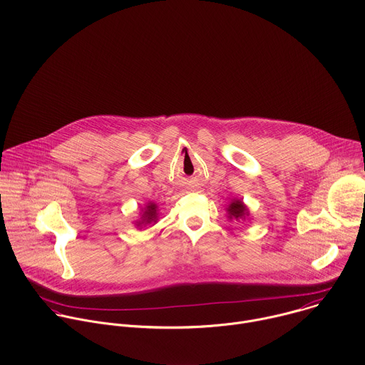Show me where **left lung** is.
Returning <instances> with one entry per match:
<instances>
[{
  "label": "left lung",
  "mask_w": 365,
  "mask_h": 365,
  "mask_svg": "<svg viewBox=\"0 0 365 365\" xmlns=\"http://www.w3.org/2000/svg\"><path fill=\"white\" fill-rule=\"evenodd\" d=\"M226 210H227V217L230 220H245L250 216L248 207L240 199H233L230 205L226 207Z\"/></svg>",
  "instance_id": "left-lung-1"
}]
</instances>
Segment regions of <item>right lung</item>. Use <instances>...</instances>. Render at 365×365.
I'll list each match as a JSON object with an SVG mask.
<instances>
[{
  "label": "right lung",
  "instance_id": "right-lung-1",
  "mask_svg": "<svg viewBox=\"0 0 365 365\" xmlns=\"http://www.w3.org/2000/svg\"><path fill=\"white\" fill-rule=\"evenodd\" d=\"M158 222V205L153 203V202H149L145 207H143V213L140 216V220L136 222L138 226H142L143 225H148V223H156Z\"/></svg>",
  "mask_w": 365,
  "mask_h": 365
}]
</instances>
